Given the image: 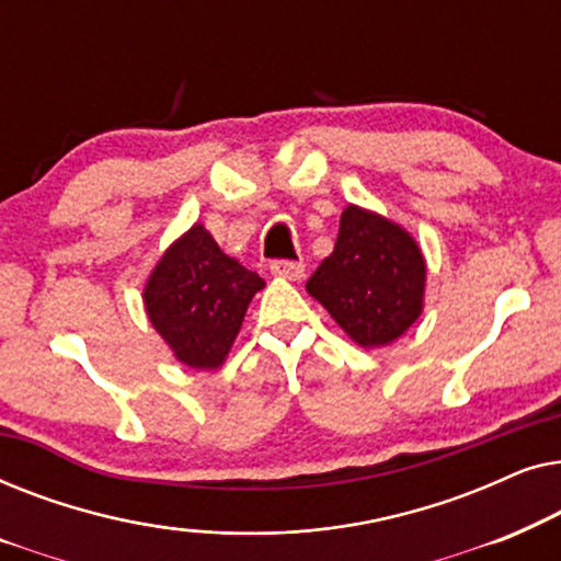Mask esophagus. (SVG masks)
Instances as JSON below:
<instances>
[{
	"label": "esophagus",
	"mask_w": 561,
	"mask_h": 561,
	"mask_svg": "<svg viewBox=\"0 0 561 561\" xmlns=\"http://www.w3.org/2000/svg\"><path fill=\"white\" fill-rule=\"evenodd\" d=\"M304 263L298 260H273L271 263V273L278 275V278H288V280H298L304 278Z\"/></svg>",
	"instance_id": "esophagus-1"
}]
</instances>
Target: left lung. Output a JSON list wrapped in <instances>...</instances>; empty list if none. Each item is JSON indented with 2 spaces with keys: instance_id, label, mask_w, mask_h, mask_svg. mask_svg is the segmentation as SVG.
Instances as JSON below:
<instances>
[{
  "instance_id": "obj_1",
  "label": "left lung",
  "mask_w": 561,
  "mask_h": 561,
  "mask_svg": "<svg viewBox=\"0 0 561 561\" xmlns=\"http://www.w3.org/2000/svg\"><path fill=\"white\" fill-rule=\"evenodd\" d=\"M426 265L409 232L378 214L347 206L332 255L306 290L363 347L398 340L419 319Z\"/></svg>"
}]
</instances>
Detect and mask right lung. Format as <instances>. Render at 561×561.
<instances>
[{"mask_svg":"<svg viewBox=\"0 0 561 561\" xmlns=\"http://www.w3.org/2000/svg\"><path fill=\"white\" fill-rule=\"evenodd\" d=\"M263 286L257 273L225 255L196 225L160 257L145 286V309L183 365L211 370L225 363L244 311Z\"/></svg>","mask_w":561,"mask_h":561,"instance_id":"obj_1","label":"right lung"}]
</instances>
